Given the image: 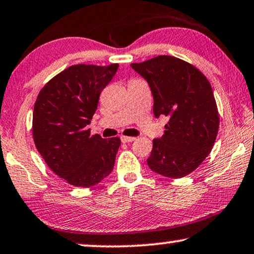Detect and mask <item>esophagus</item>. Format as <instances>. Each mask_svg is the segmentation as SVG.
Wrapping results in <instances>:
<instances>
[{"mask_svg": "<svg viewBox=\"0 0 254 254\" xmlns=\"http://www.w3.org/2000/svg\"><path fill=\"white\" fill-rule=\"evenodd\" d=\"M134 139H136L134 137H127V136H122L121 137L122 143H131V141H133Z\"/></svg>", "mask_w": 254, "mask_h": 254, "instance_id": "34e87169", "label": "esophagus"}]
</instances>
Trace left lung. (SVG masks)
Listing matches in <instances>:
<instances>
[{
    "label": "left lung",
    "mask_w": 254,
    "mask_h": 254,
    "mask_svg": "<svg viewBox=\"0 0 254 254\" xmlns=\"http://www.w3.org/2000/svg\"><path fill=\"white\" fill-rule=\"evenodd\" d=\"M153 96V114L170 122L153 140L147 165L154 173L178 179L195 171L210 153L219 117L211 86L190 64L171 56L131 64Z\"/></svg>",
    "instance_id": "left-lung-1"
}]
</instances>
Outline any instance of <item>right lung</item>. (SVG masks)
<instances>
[{
  "label": "right lung",
  "instance_id": "1",
  "mask_svg": "<svg viewBox=\"0 0 254 254\" xmlns=\"http://www.w3.org/2000/svg\"><path fill=\"white\" fill-rule=\"evenodd\" d=\"M118 64L74 65L49 81L33 108V140L51 170L69 185L92 187L113 171L121 139L90 136L100 94Z\"/></svg>",
  "mask_w": 254,
  "mask_h": 254
}]
</instances>
